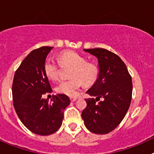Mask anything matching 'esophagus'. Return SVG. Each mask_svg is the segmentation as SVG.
<instances>
[{
	"mask_svg": "<svg viewBox=\"0 0 154 154\" xmlns=\"http://www.w3.org/2000/svg\"><path fill=\"white\" fill-rule=\"evenodd\" d=\"M76 99H77V98H75V97H70V100L72 102H75Z\"/></svg>",
	"mask_w": 154,
	"mask_h": 154,
	"instance_id": "obj_1",
	"label": "esophagus"
}]
</instances>
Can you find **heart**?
<instances>
[{"label": "heart", "mask_w": 154, "mask_h": 154, "mask_svg": "<svg viewBox=\"0 0 154 154\" xmlns=\"http://www.w3.org/2000/svg\"><path fill=\"white\" fill-rule=\"evenodd\" d=\"M61 66H71L69 73L71 79L62 81L58 84L55 90L58 93L68 96H75L82 85H90L96 81L99 75L97 65L86 62L85 57L73 51H65L58 55ZM59 64L51 58H47L43 65L44 72L51 80H56L59 72Z\"/></svg>", "instance_id": "obj_1"}]
</instances>
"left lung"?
Here are the masks:
<instances>
[{
	"label": "left lung",
	"instance_id": "1",
	"mask_svg": "<svg viewBox=\"0 0 154 154\" xmlns=\"http://www.w3.org/2000/svg\"><path fill=\"white\" fill-rule=\"evenodd\" d=\"M84 51L98 58L99 76L86 92L95 99H85L87 106L82 118L89 131L106 134L119 126L129 109L133 92L132 78L124 62L112 51L104 48Z\"/></svg>",
	"mask_w": 154,
	"mask_h": 154
}]
</instances>
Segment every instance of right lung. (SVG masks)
<instances>
[{
	"instance_id": "1",
	"label": "right lung",
	"mask_w": 154,
	"mask_h": 154,
	"mask_svg": "<svg viewBox=\"0 0 154 154\" xmlns=\"http://www.w3.org/2000/svg\"><path fill=\"white\" fill-rule=\"evenodd\" d=\"M52 47L33 50L21 62L14 76V107L21 123L32 133L48 136L62 126L64 110L70 99L63 94L53 96L51 102L42 98L52 89L43 69L44 62Z\"/></svg>"
}]
</instances>
